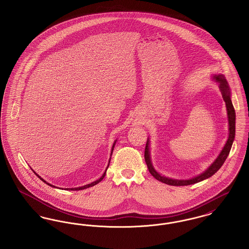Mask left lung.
<instances>
[{"instance_id": "8db88e82", "label": "left lung", "mask_w": 249, "mask_h": 249, "mask_svg": "<svg viewBox=\"0 0 249 249\" xmlns=\"http://www.w3.org/2000/svg\"><path fill=\"white\" fill-rule=\"evenodd\" d=\"M213 79L215 82L218 83L219 89L221 91V94L223 97V100L226 103V107H227V113H228V120H229V138L227 140V142L221 150V152L218 155V157L215 159L211 165L209 166L202 174L191 178V179H187V180H178V179H173V178H165L163 176H160L152 165L151 160H150V152H149V139H147L146 144H145V149H144V160L147 165V168L150 172V174L154 177L157 180L165 183L167 185L170 186H188V185H192L198 182H201L204 179L211 178L213 175H214L220 167L223 165L225 162L227 157L230 154L232 142L235 137V111L232 106L231 100V90L229 84L225 79V76L223 74H215L213 76Z\"/></svg>"}]
</instances>
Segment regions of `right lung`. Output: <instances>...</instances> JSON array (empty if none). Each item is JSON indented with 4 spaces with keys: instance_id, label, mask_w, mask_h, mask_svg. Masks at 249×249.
Wrapping results in <instances>:
<instances>
[{
    "instance_id": "add662e5",
    "label": "right lung",
    "mask_w": 249,
    "mask_h": 249,
    "mask_svg": "<svg viewBox=\"0 0 249 249\" xmlns=\"http://www.w3.org/2000/svg\"><path fill=\"white\" fill-rule=\"evenodd\" d=\"M116 142H117V140L115 141V142H114V144H113V146H112V150H111V155H112V153H113V150H114V147H115V143H116ZM109 163H110V160H109ZM108 166H109V164H108ZM108 166H107V168H108ZM107 170H106V172L104 173V175L102 176V178H100V179H98V180H96V181H94V182H92V183H90V184H88V185H85V186H83V187H78V188H73V189H66V190H85V189H88V188H89V187H93V186H95V185H97L98 183H100L104 178H105V177H106V174H107ZM35 174H36V176L38 177V178H40L43 182H45L46 184H48V185H49L50 187H53V188H56L55 186H53V185H50L49 183H48L46 180H44L43 178H41V177H39L37 174H36V172H34Z\"/></svg>"
}]
</instances>
